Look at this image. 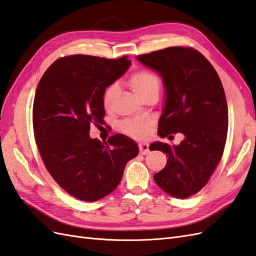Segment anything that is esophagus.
<instances>
[{
    "label": "esophagus",
    "mask_w": 256,
    "mask_h": 256,
    "mask_svg": "<svg viewBox=\"0 0 256 256\" xmlns=\"http://www.w3.org/2000/svg\"><path fill=\"white\" fill-rule=\"evenodd\" d=\"M139 150H140V153L142 155L148 154V151H150V150H148V143H146V142L139 143Z\"/></svg>",
    "instance_id": "obj_1"
}]
</instances>
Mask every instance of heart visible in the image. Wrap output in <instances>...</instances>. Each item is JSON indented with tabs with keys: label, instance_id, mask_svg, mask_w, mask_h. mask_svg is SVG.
<instances>
[{
	"label": "heart",
	"instance_id": "heart-1",
	"mask_svg": "<svg viewBox=\"0 0 256 256\" xmlns=\"http://www.w3.org/2000/svg\"><path fill=\"white\" fill-rule=\"evenodd\" d=\"M129 84L140 98L153 91H158L160 80L155 74L148 70L134 72L129 78ZM118 92V84H113L108 86L103 94V104L110 108L114 102ZM122 132L136 139H143L148 136L152 129V122L142 120H127L122 122Z\"/></svg>",
	"mask_w": 256,
	"mask_h": 256
}]
</instances>
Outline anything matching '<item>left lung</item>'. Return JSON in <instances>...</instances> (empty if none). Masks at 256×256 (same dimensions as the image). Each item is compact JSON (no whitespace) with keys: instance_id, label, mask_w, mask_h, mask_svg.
Segmentation results:
<instances>
[{"instance_id":"1","label":"left lung","mask_w":256,"mask_h":256,"mask_svg":"<svg viewBox=\"0 0 256 256\" xmlns=\"http://www.w3.org/2000/svg\"><path fill=\"white\" fill-rule=\"evenodd\" d=\"M136 60L163 79L165 102L158 136H184L178 146L160 141L150 146L168 158L154 180L174 198L191 196L208 184L226 144L228 108L222 81L210 62L191 48L172 46Z\"/></svg>"}]
</instances>
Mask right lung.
<instances>
[{"label":"right lung","mask_w":256,"mask_h":256,"mask_svg":"<svg viewBox=\"0 0 256 256\" xmlns=\"http://www.w3.org/2000/svg\"><path fill=\"white\" fill-rule=\"evenodd\" d=\"M130 63L127 56H66L39 81L32 110L36 146L53 179L79 200L98 201L113 192L128 160L139 153L138 144L124 134L103 143L89 134L91 124L104 122V91Z\"/></svg>","instance_id":"right-lung-1"}]
</instances>
